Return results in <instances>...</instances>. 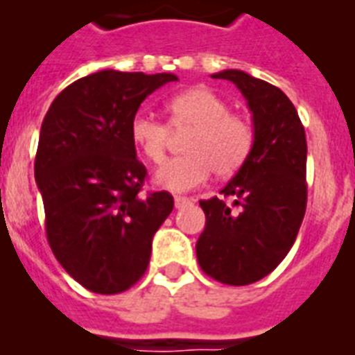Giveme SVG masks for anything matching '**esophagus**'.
<instances>
[{"instance_id":"esophagus-1","label":"esophagus","mask_w":355,"mask_h":355,"mask_svg":"<svg viewBox=\"0 0 355 355\" xmlns=\"http://www.w3.org/2000/svg\"><path fill=\"white\" fill-rule=\"evenodd\" d=\"M189 202H191V200H189L187 196H174V203H175V207H178V209L183 207V205H185V203H189Z\"/></svg>"}]
</instances>
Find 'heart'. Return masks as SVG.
<instances>
[{"label": "heart", "instance_id": "1", "mask_svg": "<svg viewBox=\"0 0 355 355\" xmlns=\"http://www.w3.org/2000/svg\"><path fill=\"white\" fill-rule=\"evenodd\" d=\"M170 128L192 129L185 139L187 155L170 159L155 174L157 185L172 192L196 189L216 175L227 178L237 172L254 148V128L220 94L207 87L185 90L166 103ZM129 137L139 152L152 163H163L168 148L170 129L157 118L139 112L129 123Z\"/></svg>", "mask_w": 355, "mask_h": 355}]
</instances>
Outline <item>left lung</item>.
<instances>
[{
	"label": "left lung",
	"instance_id": "8db88e82",
	"mask_svg": "<svg viewBox=\"0 0 355 355\" xmlns=\"http://www.w3.org/2000/svg\"><path fill=\"white\" fill-rule=\"evenodd\" d=\"M227 79L254 114V148L220 191L202 200L205 230L196 243L202 270L226 285H250L270 274L296 241L306 215V131L295 105L274 85L241 70Z\"/></svg>",
	"mask_w": 355,
	"mask_h": 355
}]
</instances>
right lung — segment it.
Masks as SVG:
<instances>
[{
	"label": "right lung",
	"mask_w": 355,
	"mask_h": 355,
	"mask_svg": "<svg viewBox=\"0 0 355 355\" xmlns=\"http://www.w3.org/2000/svg\"><path fill=\"white\" fill-rule=\"evenodd\" d=\"M174 73L101 70L68 85L44 116L35 159L46 235L62 268L85 289L118 295L150 263L152 239L174 209L166 191L142 194L146 166L129 123Z\"/></svg>",
	"instance_id": "add662e5"
}]
</instances>
